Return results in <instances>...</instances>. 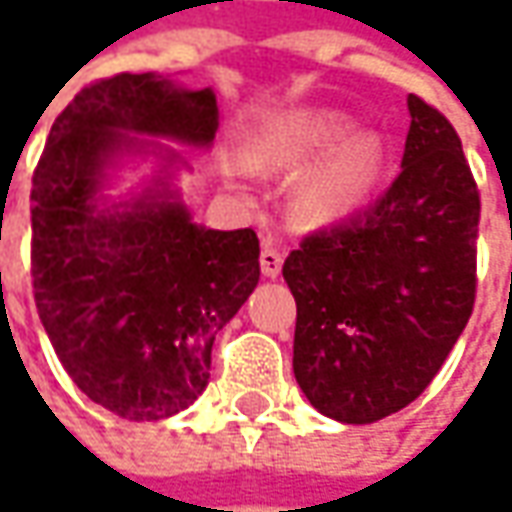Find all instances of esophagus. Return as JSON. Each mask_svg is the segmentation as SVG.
<instances>
[{
	"instance_id": "1",
	"label": "esophagus",
	"mask_w": 512,
	"mask_h": 512,
	"mask_svg": "<svg viewBox=\"0 0 512 512\" xmlns=\"http://www.w3.org/2000/svg\"><path fill=\"white\" fill-rule=\"evenodd\" d=\"M282 262H285V256H282V250H279V242H276L273 236L262 239V256H259V265H262V273H265L267 279H276V276L282 273Z\"/></svg>"
}]
</instances>
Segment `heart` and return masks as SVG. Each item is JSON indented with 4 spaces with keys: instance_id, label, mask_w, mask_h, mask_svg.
Wrapping results in <instances>:
<instances>
[{
    "instance_id": "1",
    "label": "heart",
    "mask_w": 512,
    "mask_h": 512,
    "mask_svg": "<svg viewBox=\"0 0 512 512\" xmlns=\"http://www.w3.org/2000/svg\"><path fill=\"white\" fill-rule=\"evenodd\" d=\"M350 125V116L339 110H290L253 136L259 168L296 170L314 159L287 196L290 213L305 225H336L356 213L382 173V139L376 133H347Z\"/></svg>"
}]
</instances>
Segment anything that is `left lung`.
Segmentation results:
<instances>
[{
    "instance_id": "obj_1",
    "label": "left lung",
    "mask_w": 512,
    "mask_h": 512,
    "mask_svg": "<svg viewBox=\"0 0 512 512\" xmlns=\"http://www.w3.org/2000/svg\"><path fill=\"white\" fill-rule=\"evenodd\" d=\"M407 110L396 182L359 216L305 236L282 267L296 299V382L344 424L419 399L476 302L482 202L462 139L413 93Z\"/></svg>"
}]
</instances>
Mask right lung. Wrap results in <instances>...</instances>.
<instances>
[{
  "mask_svg": "<svg viewBox=\"0 0 512 512\" xmlns=\"http://www.w3.org/2000/svg\"><path fill=\"white\" fill-rule=\"evenodd\" d=\"M216 93L156 73H119L82 88L53 122L30 190V276L39 319L90 402L128 422L185 410L210 379V350L259 285L250 227L210 230L170 185L176 150L210 148ZM130 152L163 159L133 200L104 202L110 167Z\"/></svg>",
  "mask_w": 512,
  "mask_h": 512,
  "instance_id": "right-lung-1",
  "label": "right lung"
}]
</instances>
